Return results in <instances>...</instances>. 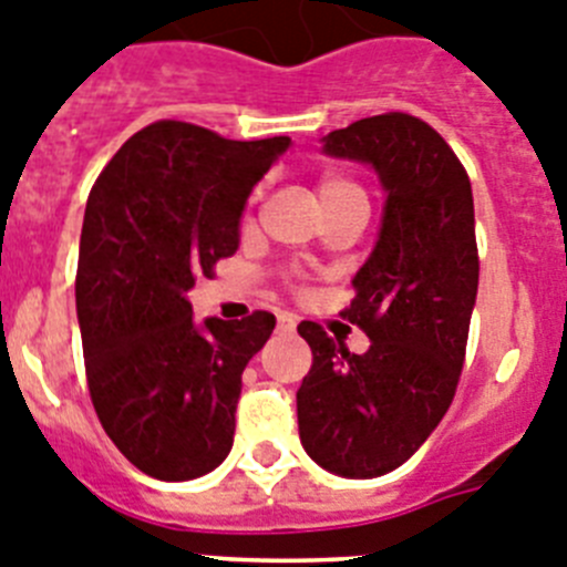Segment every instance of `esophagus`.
<instances>
[{
  "label": "esophagus",
  "mask_w": 567,
  "mask_h": 567,
  "mask_svg": "<svg viewBox=\"0 0 567 567\" xmlns=\"http://www.w3.org/2000/svg\"><path fill=\"white\" fill-rule=\"evenodd\" d=\"M277 324H279V330H285V333H290V330L296 328V316H290V313H282V316H279V321H277Z\"/></svg>",
  "instance_id": "esophagus-1"
}]
</instances>
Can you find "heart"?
Instances as JSON below:
<instances>
[{
    "mask_svg": "<svg viewBox=\"0 0 567 567\" xmlns=\"http://www.w3.org/2000/svg\"><path fill=\"white\" fill-rule=\"evenodd\" d=\"M341 197H361L364 200V192H361L355 183L344 181L339 175H328L319 181V203L321 206H328V203L341 200Z\"/></svg>",
    "mask_w": 567,
    "mask_h": 567,
    "instance_id": "b5f03b06",
    "label": "heart"
}]
</instances>
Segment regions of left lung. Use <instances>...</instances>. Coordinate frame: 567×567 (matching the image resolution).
<instances>
[{
  "label": "left lung",
  "mask_w": 567,
  "mask_h": 567,
  "mask_svg": "<svg viewBox=\"0 0 567 567\" xmlns=\"http://www.w3.org/2000/svg\"><path fill=\"white\" fill-rule=\"evenodd\" d=\"M321 152L370 166L386 200L375 246L353 277L355 299L341 313L370 347L350 353L302 321L313 367L296 392V415L321 468L370 481L410 461L455 398L481 277L472 183L446 141L404 112L333 130Z\"/></svg>",
  "instance_id": "1"
}]
</instances>
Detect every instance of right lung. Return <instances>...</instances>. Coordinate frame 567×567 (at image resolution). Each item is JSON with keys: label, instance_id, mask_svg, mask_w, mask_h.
Masks as SVG:
<instances>
[{"label": "right lung", "instance_id": "1", "mask_svg": "<svg viewBox=\"0 0 567 567\" xmlns=\"http://www.w3.org/2000/svg\"><path fill=\"white\" fill-rule=\"evenodd\" d=\"M288 150L285 135L157 121L90 192L75 274L86 384L121 455L157 481H195L231 452L243 370L277 319L197 321L188 290L237 254L248 197Z\"/></svg>", "mask_w": 567, "mask_h": 567}]
</instances>
